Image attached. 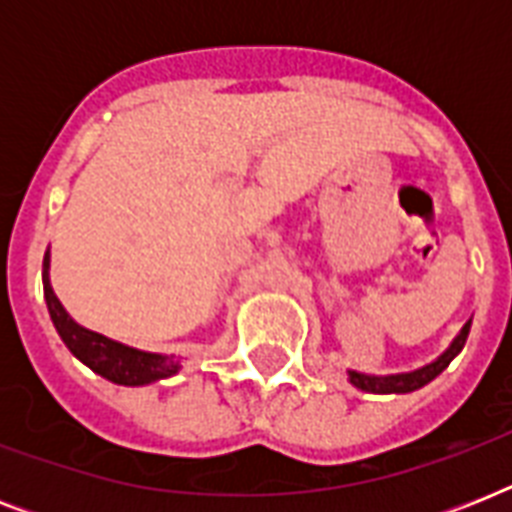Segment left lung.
Listing matches in <instances>:
<instances>
[{
    "label": "left lung",
    "mask_w": 512,
    "mask_h": 512,
    "mask_svg": "<svg viewBox=\"0 0 512 512\" xmlns=\"http://www.w3.org/2000/svg\"><path fill=\"white\" fill-rule=\"evenodd\" d=\"M470 324L473 319L460 329V335L454 337L452 345L430 364L414 369V372H398V374H364L356 372V369H348V382L353 388L364 390V393H412V390H420L422 385H428L430 380H436L438 374L444 372L446 366L452 364L454 358L460 356V350L465 348V340L470 335Z\"/></svg>",
    "instance_id": "left-lung-1"
}]
</instances>
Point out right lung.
I'll use <instances>...</instances> for the list:
<instances>
[{
  "label": "right lung",
  "mask_w": 512,
  "mask_h": 512,
  "mask_svg": "<svg viewBox=\"0 0 512 512\" xmlns=\"http://www.w3.org/2000/svg\"><path fill=\"white\" fill-rule=\"evenodd\" d=\"M42 284L44 303H47V311H50V319L58 329L60 340L66 342V348L84 366H90L95 374L116 382V385L138 388V385L167 380V377L183 369L180 358L170 356V353H151V350L132 348V345H124V342L100 335V332H92V329L82 327L79 321L71 319V313L63 308V303H60L50 284V249L44 252Z\"/></svg>",
  "instance_id": "add662e5"
}]
</instances>
